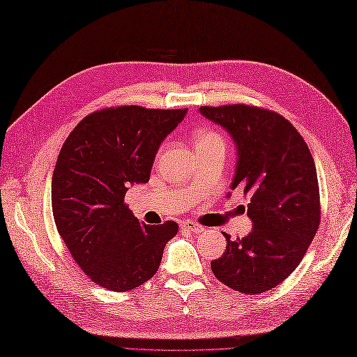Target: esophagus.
<instances>
[{"label":"esophagus","instance_id":"1","mask_svg":"<svg viewBox=\"0 0 357 357\" xmlns=\"http://www.w3.org/2000/svg\"><path fill=\"white\" fill-rule=\"evenodd\" d=\"M181 229H185L188 231H192V233H199V231L204 230L203 225H199V224L192 222V221H186V222L181 224Z\"/></svg>","mask_w":357,"mask_h":357}]
</instances>
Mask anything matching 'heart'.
Here are the masks:
<instances>
[{"instance_id": "obj_1", "label": "heart", "mask_w": 357, "mask_h": 357, "mask_svg": "<svg viewBox=\"0 0 357 357\" xmlns=\"http://www.w3.org/2000/svg\"><path fill=\"white\" fill-rule=\"evenodd\" d=\"M194 141L197 146L225 145L224 137L218 132H215V130H202V132H197Z\"/></svg>"}]
</instances>
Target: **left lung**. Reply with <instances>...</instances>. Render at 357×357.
Instances as JSON below:
<instances>
[{"label":"left lung","mask_w":357,"mask_h":357,"mask_svg":"<svg viewBox=\"0 0 357 357\" xmlns=\"http://www.w3.org/2000/svg\"><path fill=\"white\" fill-rule=\"evenodd\" d=\"M199 113L227 130L238 162L231 189L248 195L253 230L227 239L212 273L229 288L255 295L275 288L297 268L318 231L321 206L315 162L288 119L247 104L202 106ZM230 195V194H229Z\"/></svg>","instance_id":"left-lung-1"}]
</instances>
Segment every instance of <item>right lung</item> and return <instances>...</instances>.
Returning a JSON list of instances; mask_svg holds the SVG:
<instances>
[{
  "instance_id": "add662e5",
  "label": "right lung",
  "mask_w": 357,
  "mask_h": 357,
  "mask_svg": "<svg viewBox=\"0 0 357 357\" xmlns=\"http://www.w3.org/2000/svg\"><path fill=\"white\" fill-rule=\"evenodd\" d=\"M188 109L109 107L75 126L59 153L51 204L60 236L77 265L101 288L135 289L159 269L178 225H149L124 203L132 185L150 180L163 139Z\"/></svg>"
}]
</instances>
